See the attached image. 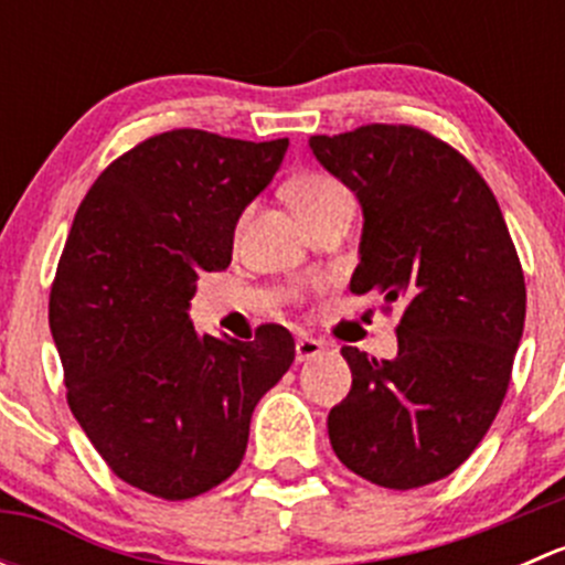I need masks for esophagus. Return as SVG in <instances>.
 <instances>
[{
	"label": "esophagus",
	"instance_id": "obj_1",
	"mask_svg": "<svg viewBox=\"0 0 565 565\" xmlns=\"http://www.w3.org/2000/svg\"><path fill=\"white\" fill-rule=\"evenodd\" d=\"M324 352V344L322 341L311 339V335H300L298 341H295V358H298V363H306V361H315Z\"/></svg>",
	"mask_w": 565,
	"mask_h": 565
}]
</instances>
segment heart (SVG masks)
Masks as SVG:
<instances>
[{
    "label": "heart",
    "mask_w": 565,
    "mask_h": 565,
    "mask_svg": "<svg viewBox=\"0 0 565 565\" xmlns=\"http://www.w3.org/2000/svg\"><path fill=\"white\" fill-rule=\"evenodd\" d=\"M287 196L292 202V207L298 210L300 218L306 221L311 215L328 210L330 204L341 202V199H350V191L328 174H300L287 185Z\"/></svg>",
    "instance_id": "b5f03b06"
}]
</instances>
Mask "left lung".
Wrapping results in <instances>:
<instances>
[{
  "mask_svg": "<svg viewBox=\"0 0 565 565\" xmlns=\"http://www.w3.org/2000/svg\"><path fill=\"white\" fill-rule=\"evenodd\" d=\"M363 207L352 295L402 306L393 361L344 347L352 388L328 415L335 457L366 481L451 476L492 426L525 328V276L500 204L461 152L413 125L311 136Z\"/></svg>",
  "mask_w": 565,
  "mask_h": 565,
  "instance_id": "left-lung-1",
  "label": "left lung"
}]
</instances>
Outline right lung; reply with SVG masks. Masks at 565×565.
<instances>
[{
	"mask_svg": "<svg viewBox=\"0 0 565 565\" xmlns=\"http://www.w3.org/2000/svg\"><path fill=\"white\" fill-rule=\"evenodd\" d=\"M287 147L193 128L150 136L108 163L73 218L49 300L67 404L141 492L188 500L226 481L256 402L292 366L281 324L224 341L188 317L199 276L230 267L237 218Z\"/></svg>",
	"mask_w": 565,
	"mask_h": 565,
	"instance_id": "add662e5",
	"label": "right lung"
}]
</instances>
